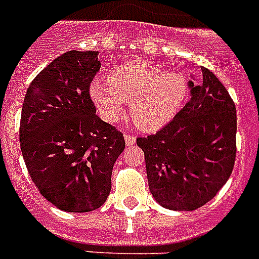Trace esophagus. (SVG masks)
Segmentation results:
<instances>
[{
    "label": "esophagus",
    "instance_id": "obj_1",
    "mask_svg": "<svg viewBox=\"0 0 259 259\" xmlns=\"http://www.w3.org/2000/svg\"><path fill=\"white\" fill-rule=\"evenodd\" d=\"M123 138H125V143L127 145V146H133L134 143H136V137L132 136V134L125 133Z\"/></svg>",
    "mask_w": 259,
    "mask_h": 259
}]
</instances>
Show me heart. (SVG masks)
<instances>
[{
  "label": "heart",
  "instance_id": "b5f03b06",
  "mask_svg": "<svg viewBox=\"0 0 259 259\" xmlns=\"http://www.w3.org/2000/svg\"><path fill=\"white\" fill-rule=\"evenodd\" d=\"M89 93L101 116L116 122L129 104L130 117L140 129L155 132L170 123L188 96V80L178 72L142 62H129L113 69L108 81L91 84Z\"/></svg>",
  "mask_w": 259,
  "mask_h": 259
}]
</instances>
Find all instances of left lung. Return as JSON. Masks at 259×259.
Segmentation results:
<instances>
[{
    "mask_svg": "<svg viewBox=\"0 0 259 259\" xmlns=\"http://www.w3.org/2000/svg\"><path fill=\"white\" fill-rule=\"evenodd\" d=\"M188 80L190 101L154 136L137 138L150 192L163 208L195 210L216 196L236 159V105L208 68Z\"/></svg>",
    "mask_w": 259,
    "mask_h": 259,
    "instance_id": "left-lung-1",
    "label": "left lung"
}]
</instances>
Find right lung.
I'll return each instance as SVG.
<instances>
[{
	"instance_id": "obj_1",
	"label": "right lung",
	"mask_w": 259,
	"mask_h": 259,
	"mask_svg": "<svg viewBox=\"0 0 259 259\" xmlns=\"http://www.w3.org/2000/svg\"><path fill=\"white\" fill-rule=\"evenodd\" d=\"M99 51L64 52L31 81L19 140L27 171L46 200L64 212L100 208L112 188L123 136L96 114L89 84Z\"/></svg>"
}]
</instances>
